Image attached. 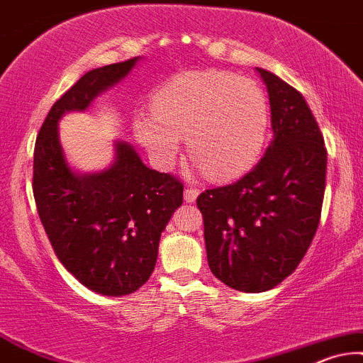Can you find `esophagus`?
Segmentation results:
<instances>
[{
    "instance_id": "1",
    "label": "esophagus",
    "mask_w": 363,
    "mask_h": 363,
    "mask_svg": "<svg viewBox=\"0 0 363 363\" xmlns=\"http://www.w3.org/2000/svg\"><path fill=\"white\" fill-rule=\"evenodd\" d=\"M197 196H199V191L197 189H192V187H187L184 191V201L186 203H194L197 199Z\"/></svg>"
}]
</instances>
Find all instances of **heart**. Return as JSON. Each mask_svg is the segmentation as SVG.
I'll list each match as a JSON object with an SVG mask.
<instances>
[{
	"label": "heart",
	"mask_w": 363,
	"mask_h": 363,
	"mask_svg": "<svg viewBox=\"0 0 363 363\" xmlns=\"http://www.w3.org/2000/svg\"><path fill=\"white\" fill-rule=\"evenodd\" d=\"M268 104L255 82L221 72H189L167 82L152 100V113L137 112L132 134L155 167L169 171L187 139L194 171L229 181L259 157Z\"/></svg>",
	"instance_id": "heart-1"
}]
</instances>
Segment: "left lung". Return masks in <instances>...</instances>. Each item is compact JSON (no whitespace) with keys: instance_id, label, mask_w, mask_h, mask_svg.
Masks as SVG:
<instances>
[{"instance_id":"8db88e82","label":"left lung","mask_w":363,"mask_h":363,"mask_svg":"<svg viewBox=\"0 0 363 363\" xmlns=\"http://www.w3.org/2000/svg\"><path fill=\"white\" fill-rule=\"evenodd\" d=\"M269 99L273 140L235 184L197 197L211 272L229 288L268 291L303 259L320 223L327 149L300 91L256 68Z\"/></svg>"}]
</instances>
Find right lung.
Returning a JSON list of instances; mask_svg holds the SVG:
<instances>
[{
    "instance_id": "right-lung-1",
    "label": "right lung",
    "mask_w": 363,
    "mask_h": 363,
    "mask_svg": "<svg viewBox=\"0 0 363 363\" xmlns=\"http://www.w3.org/2000/svg\"><path fill=\"white\" fill-rule=\"evenodd\" d=\"M140 57L86 72L53 104L35 144L33 194L58 259L89 290L130 295L152 274L160 235L182 204L177 179L149 169L125 140L113 142V160L97 172L68 162L58 123L85 112L99 95L125 79Z\"/></svg>"
}]
</instances>
